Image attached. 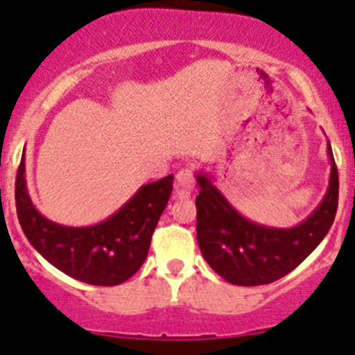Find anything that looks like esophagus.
I'll return each mask as SVG.
<instances>
[{"label":"esophagus","mask_w":355,"mask_h":355,"mask_svg":"<svg viewBox=\"0 0 355 355\" xmlns=\"http://www.w3.org/2000/svg\"><path fill=\"white\" fill-rule=\"evenodd\" d=\"M175 184H177V198L184 200V198L191 196V191L194 187V170L185 166L175 177Z\"/></svg>","instance_id":"34e87169"}]
</instances>
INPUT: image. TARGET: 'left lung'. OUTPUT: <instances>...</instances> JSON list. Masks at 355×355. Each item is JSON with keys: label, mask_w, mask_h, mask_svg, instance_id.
<instances>
[{"label": "left lung", "mask_w": 355, "mask_h": 355, "mask_svg": "<svg viewBox=\"0 0 355 355\" xmlns=\"http://www.w3.org/2000/svg\"><path fill=\"white\" fill-rule=\"evenodd\" d=\"M331 178L320 205L293 228H269L249 221L228 203L205 173H198V245L207 263L232 285H267L292 272L324 241L338 209V168L333 150Z\"/></svg>", "instance_id": "1"}]
</instances>
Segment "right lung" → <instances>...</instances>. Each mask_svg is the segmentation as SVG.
Here are the masks:
<instances>
[{"label": "right lung", "mask_w": 355, "mask_h": 355, "mask_svg": "<svg viewBox=\"0 0 355 355\" xmlns=\"http://www.w3.org/2000/svg\"><path fill=\"white\" fill-rule=\"evenodd\" d=\"M24 154L15 177V207L21 228L38 253L74 279L97 286L120 285L148 254L152 233L173 189V175L143 185L122 209L94 226L53 223L31 203Z\"/></svg>", "instance_id": "add662e5"}]
</instances>
